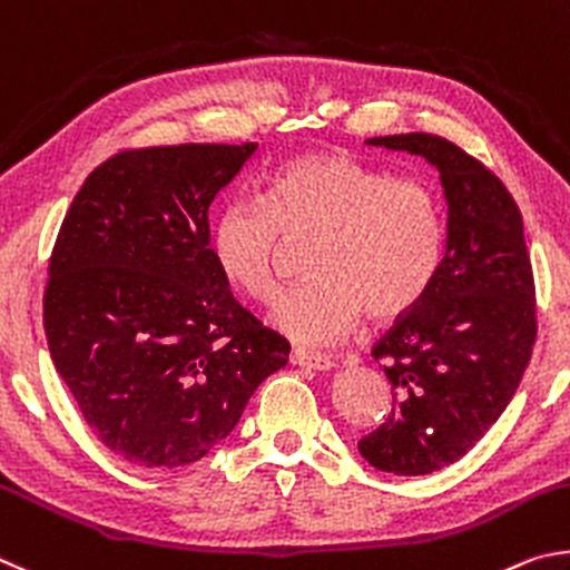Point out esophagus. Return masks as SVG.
<instances>
[{"label": "esophagus", "instance_id": "obj_1", "mask_svg": "<svg viewBox=\"0 0 570 570\" xmlns=\"http://www.w3.org/2000/svg\"><path fill=\"white\" fill-rule=\"evenodd\" d=\"M291 363L297 365V367H313V371H333V367H335L331 355L307 353V351H293Z\"/></svg>", "mask_w": 570, "mask_h": 570}]
</instances>
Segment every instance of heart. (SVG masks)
Here are the masks:
<instances>
[{"label": "heart", "mask_w": 570, "mask_h": 570, "mask_svg": "<svg viewBox=\"0 0 570 570\" xmlns=\"http://www.w3.org/2000/svg\"><path fill=\"white\" fill-rule=\"evenodd\" d=\"M263 203L219 209L209 247L229 285L255 303L279 291L287 239L315 237L311 285L279 297L267 321L305 347L351 335L365 311L393 321L423 301L443 249L441 205L413 177H391L343 149H315L277 167Z\"/></svg>", "instance_id": "obj_1"}]
</instances>
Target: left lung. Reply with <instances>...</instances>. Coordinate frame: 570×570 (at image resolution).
Here are the masks:
<instances>
[{"mask_svg": "<svg viewBox=\"0 0 570 570\" xmlns=\"http://www.w3.org/2000/svg\"><path fill=\"white\" fill-rule=\"evenodd\" d=\"M365 142L421 155L441 175V263L423 301L373 347L397 401L357 443L377 471L428 475L471 451L515 395L535 343L533 269L521 209L475 157L423 132Z\"/></svg>", "mask_w": 570, "mask_h": 570, "instance_id": "obj_1", "label": "left lung"}]
</instances>
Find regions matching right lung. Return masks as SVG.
Listing matches in <instances>:
<instances>
[{
    "label": "right lung",
    "mask_w": 570,
    "mask_h": 570,
    "mask_svg": "<svg viewBox=\"0 0 570 570\" xmlns=\"http://www.w3.org/2000/svg\"><path fill=\"white\" fill-rule=\"evenodd\" d=\"M255 153L257 142L115 155L59 227L49 353L87 425L135 465L199 461L287 363L291 343L235 301L209 247V205Z\"/></svg>",
    "instance_id": "right-lung-1"
}]
</instances>
